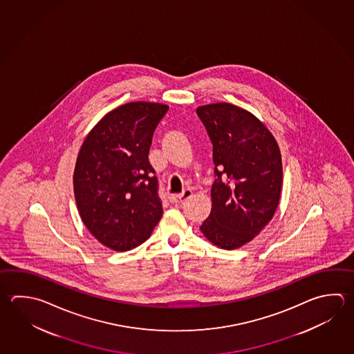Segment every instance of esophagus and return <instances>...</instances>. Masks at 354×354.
<instances>
[{
  "mask_svg": "<svg viewBox=\"0 0 354 354\" xmlns=\"http://www.w3.org/2000/svg\"><path fill=\"white\" fill-rule=\"evenodd\" d=\"M193 195V192L190 190V189H185L184 192L181 194H178V195H170L169 196V201H171V203H183L184 201H187V198H190Z\"/></svg>",
  "mask_w": 354,
  "mask_h": 354,
  "instance_id": "esophagus-1",
  "label": "esophagus"
}]
</instances>
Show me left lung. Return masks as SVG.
I'll list each match as a JSON object with an SVG mask.
<instances>
[{
    "instance_id": "8db88e82",
    "label": "left lung",
    "mask_w": 354,
    "mask_h": 354,
    "mask_svg": "<svg viewBox=\"0 0 354 354\" xmlns=\"http://www.w3.org/2000/svg\"><path fill=\"white\" fill-rule=\"evenodd\" d=\"M213 144L212 212L201 233L221 249H236L261 233L279 204L283 167L272 133L253 113L227 102L198 107Z\"/></svg>"
}]
</instances>
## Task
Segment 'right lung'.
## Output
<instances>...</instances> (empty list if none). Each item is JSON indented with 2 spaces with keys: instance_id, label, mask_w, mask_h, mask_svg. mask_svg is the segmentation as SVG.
Listing matches in <instances>:
<instances>
[{
  "instance_id": "obj_1",
  "label": "right lung",
  "mask_w": 354,
  "mask_h": 354,
  "mask_svg": "<svg viewBox=\"0 0 354 354\" xmlns=\"http://www.w3.org/2000/svg\"><path fill=\"white\" fill-rule=\"evenodd\" d=\"M167 109L145 101L116 107L93 127L77 155L74 193L81 219L115 252L140 245L162 216L149 150Z\"/></svg>"
}]
</instances>
